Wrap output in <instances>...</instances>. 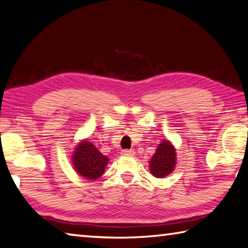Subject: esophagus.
I'll list each match as a JSON object with an SVG mask.
<instances>
[{"mask_svg": "<svg viewBox=\"0 0 248 248\" xmlns=\"http://www.w3.org/2000/svg\"><path fill=\"white\" fill-rule=\"evenodd\" d=\"M134 154L135 153L133 149H124L121 152V155H123V156H127V157H132L134 156Z\"/></svg>", "mask_w": 248, "mask_h": 248, "instance_id": "esophagus-1", "label": "esophagus"}]
</instances>
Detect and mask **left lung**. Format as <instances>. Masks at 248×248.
Returning a JSON list of instances; mask_svg holds the SVG:
<instances>
[{"label":"left lung","mask_w":248,"mask_h":248,"mask_svg":"<svg viewBox=\"0 0 248 248\" xmlns=\"http://www.w3.org/2000/svg\"><path fill=\"white\" fill-rule=\"evenodd\" d=\"M176 164L175 148L169 140H163L159 144L156 153L149 161V169L153 175L157 178H163L173 172Z\"/></svg>","instance_id":"obj_1"}]
</instances>
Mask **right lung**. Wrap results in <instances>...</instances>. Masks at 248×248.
Segmentation results:
<instances>
[{
	"label": "right lung",
	"instance_id": "obj_1",
	"mask_svg": "<svg viewBox=\"0 0 248 248\" xmlns=\"http://www.w3.org/2000/svg\"><path fill=\"white\" fill-rule=\"evenodd\" d=\"M75 171L89 181L101 177L108 163V158L102 155L91 142L81 140L77 145L72 156Z\"/></svg>",
	"mask_w": 248,
	"mask_h": 248
}]
</instances>
